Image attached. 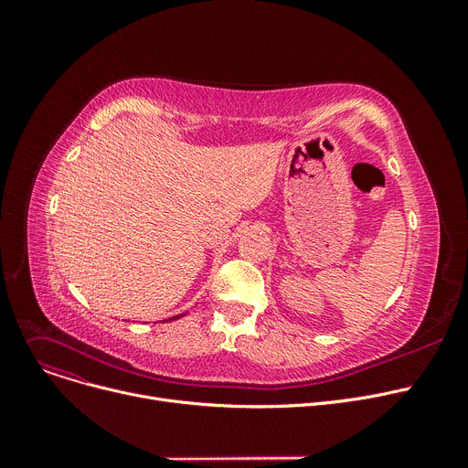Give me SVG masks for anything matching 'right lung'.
I'll return each mask as SVG.
<instances>
[{"instance_id":"add662e5","label":"right lung","mask_w":468,"mask_h":468,"mask_svg":"<svg viewBox=\"0 0 468 468\" xmlns=\"http://www.w3.org/2000/svg\"><path fill=\"white\" fill-rule=\"evenodd\" d=\"M176 318H180V316H172V318H168V321H176Z\"/></svg>"}]
</instances>
